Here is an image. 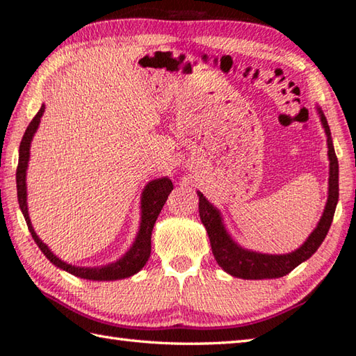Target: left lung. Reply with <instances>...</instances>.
<instances>
[{"mask_svg": "<svg viewBox=\"0 0 356 356\" xmlns=\"http://www.w3.org/2000/svg\"><path fill=\"white\" fill-rule=\"evenodd\" d=\"M321 114V122L327 134V145H329V159H330V177H329V199H327L325 210L318 227L313 229L309 239L304 242L301 248L289 254H262L256 252H248L239 245H236L229 238L222 225L219 211L208 202L204 194H199V216L202 224L205 225L208 238H210L213 254L219 266L227 273L242 280H273V277H282L289 275L291 270L296 268L299 264L307 261L309 257L316 252L325 239L329 228L332 225L333 214L338 204L339 186H338V159L330 138V128L327 124L325 115Z\"/></svg>", "mask_w": 356, "mask_h": 356, "instance_id": "8db88e82", "label": "left lung"}]
</instances>
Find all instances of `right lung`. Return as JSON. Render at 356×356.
Masks as SVG:
<instances>
[{
  "label": "right lung",
  "mask_w": 356,
  "mask_h": 356,
  "mask_svg": "<svg viewBox=\"0 0 356 356\" xmlns=\"http://www.w3.org/2000/svg\"><path fill=\"white\" fill-rule=\"evenodd\" d=\"M44 113V104L40 108V111L32 118V122L27 127L23 140L19 143V159H18V166H17V193H18V204L23 216L26 219L27 228L32 234L33 241L37 242L38 248L43 252V254L51 261L54 266H57L63 270H66L67 273L74 276L83 277V280H90V281H115V280H123V277H129L136 275L137 271H140L143 266L148 261L151 254V233L154 224L157 220V216L162 211L166 199H168L170 193L172 191V182L170 179H157L152 180L148 185H146L145 191L142 194V224H140V232L137 234V239L134 245L131 247L129 252L124 254L120 261L115 264H111V266L104 267H75L71 264L63 262L58 259L51 250L47 248L43 241L38 239L37 233L33 232L29 213H27V202H26V170H27V162H29V148H31V140L37 131L40 124V118Z\"/></svg>",
  "instance_id": "1"
}]
</instances>
